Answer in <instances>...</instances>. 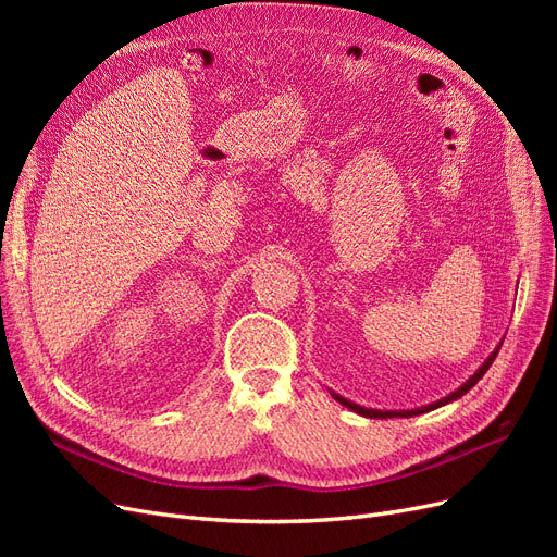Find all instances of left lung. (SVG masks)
I'll return each mask as SVG.
<instances>
[{
    "label": "left lung",
    "mask_w": 557,
    "mask_h": 557,
    "mask_svg": "<svg viewBox=\"0 0 557 557\" xmlns=\"http://www.w3.org/2000/svg\"><path fill=\"white\" fill-rule=\"evenodd\" d=\"M497 350H499V346H497ZM497 350H493V356L487 358L481 367H479V372L471 376L465 385H460L458 391L455 393H450L448 397H444V399H440V401H434V404H428V407H420V409H411V411H376V409H364V407H358V404H352V401H348V399H344V397H339V395H334L332 393V397L334 399H339L344 407H348V409H352L356 413H360V416H367V418H395V416H401V418H409V416H418V413H425V411H432V409H436V407H444V404H448V401H453V399H458V397H462L465 393H469L471 387H474L481 379H483V374L487 372V369H491V364H493V360L497 358Z\"/></svg>",
    "instance_id": "8db88e82"
}]
</instances>
